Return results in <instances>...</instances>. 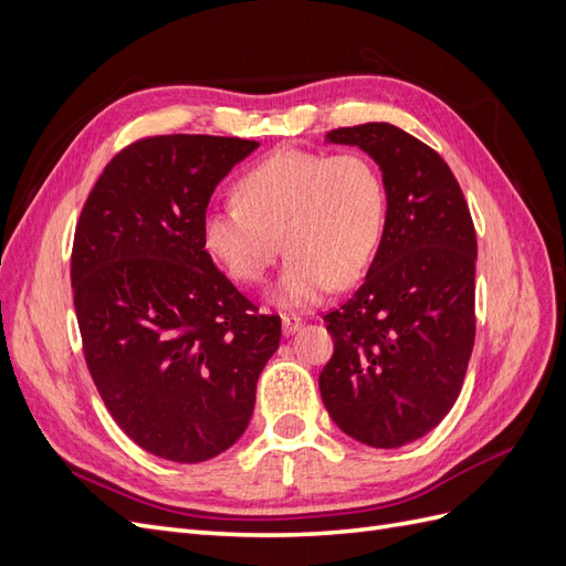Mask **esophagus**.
I'll return each mask as SVG.
<instances>
[{"instance_id":"34e87169","label":"esophagus","mask_w":566,"mask_h":566,"mask_svg":"<svg viewBox=\"0 0 566 566\" xmlns=\"http://www.w3.org/2000/svg\"><path fill=\"white\" fill-rule=\"evenodd\" d=\"M281 323H283V335L285 337H290V335H295L297 331H300V325H302V318L300 316H283L281 318Z\"/></svg>"}]
</instances>
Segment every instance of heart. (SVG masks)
Listing matches in <instances>:
<instances>
[{
    "label": "heart",
    "instance_id": "obj_1",
    "mask_svg": "<svg viewBox=\"0 0 566 566\" xmlns=\"http://www.w3.org/2000/svg\"><path fill=\"white\" fill-rule=\"evenodd\" d=\"M235 202L200 219L202 245L231 279L256 283L290 252L271 302L302 310L333 283L352 285L378 252L387 224V186L368 156L281 148L235 181Z\"/></svg>",
    "mask_w": 566,
    "mask_h": 566
}]
</instances>
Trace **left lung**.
<instances>
[{
	"instance_id": "obj_1",
	"label": "left lung",
	"mask_w": 566,
	"mask_h": 566,
	"mask_svg": "<svg viewBox=\"0 0 566 566\" xmlns=\"http://www.w3.org/2000/svg\"><path fill=\"white\" fill-rule=\"evenodd\" d=\"M387 186V224L364 285L323 321L335 339L318 375L335 424L373 449L432 432L453 408L474 347L476 235L437 150L389 123L339 127Z\"/></svg>"
}]
</instances>
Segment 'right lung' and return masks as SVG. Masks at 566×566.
<instances>
[{"instance_id": "obj_1", "label": "right lung", "mask_w": 566, "mask_h": 566, "mask_svg": "<svg viewBox=\"0 0 566 566\" xmlns=\"http://www.w3.org/2000/svg\"><path fill=\"white\" fill-rule=\"evenodd\" d=\"M260 146L235 136L142 139L84 202L71 281L84 358L123 432L153 455L202 462L243 437L281 318L221 273L200 238L217 184Z\"/></svg>"}]
</instances>
